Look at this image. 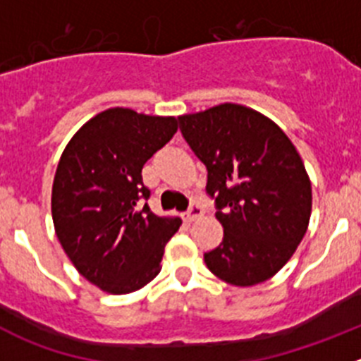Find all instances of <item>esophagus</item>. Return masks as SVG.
<instances>
[{
  "instance_id": "34e87169",
  "label": "esophagus",
  "mask_w": 361,
  "mask_h": 361,
  "mask_svg": "<svg viewBox=\"0 0 361 361\" xmlns=\"http://www.w3.org/2000/svg\"><path fill=\"white\" fill-rule=\"evenodd\" d=\"M200 215H202V208L199 206V202L191 200L188 212H184V220H186V222H193V220H195L197 216H200Z\"/></svg>"
}]
</instances>
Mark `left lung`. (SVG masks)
<instances>
[{
    "instance_id": "8db88e82",
    "label": "left lung",
    "mask_w": 361,
    "mask_h": 361,
    "mask_svg": "<svg viewBox=\"0 0 361 361\" xmlns=\"http://www.w3.org/2000/svg\"><path fill=\"white\" fill-rule=\"evenodd\" d=\"M178 128L208 170L206 193L224 228L204 262L231 286L266 282L307 231L311 183L298 152L273 121L240 104L180 116Z\"/></svg>"
}]
</instances>
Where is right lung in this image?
Returning <instances> with one entry per match:
<instances>
[{
    "label": "right lung",
    "mask_w": 361,
    "mask_h": 361,
    "mask_svg": "<svg viewBox=\"0 0 361 361\" xmlns=\"http://www.w3.org/2000/svg\"><path fill=\"white\" fill-rule=\"evenodd\" d=\"M175 132V117L110 108L63 152L52 186L56 235L75 269L103 291L126 295L152 282L183 224L149 209L142 183V166Z\"/></svg>",
    "instance_id": "add662e5"
}]
</instances>
